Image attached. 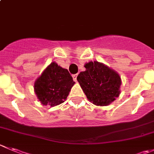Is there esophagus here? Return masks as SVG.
Returning a JSON list of instances; mask_svg holds the SVG:
<instances>
[{"mask_svg":"<svg viewBox=\"0 0 154 154\" xmlns=\"http://www.w3.org/2000/svg\"><path fill=\"white\" fill-rule=\"evenodd\" d=\"M77 74H73V75H72V77H73V79H74V81H77Z\"/></svg>","mask_w":154,"mask_h":154,"instance_id":"esophagus-1","label":"esophagus"}]
</instances>
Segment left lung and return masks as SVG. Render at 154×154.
I'll list each match as a JSON object with an SVG mask.
<instances>
[{
	"label": "left lung",
	"instance_id": "obj_1",
	"mask_svg": "<svg viewBox=\"0 0 154 154\" xmlns=\"http://www.w3.org/2000/svg\"><path fill=\"white\" fill-rule=\"evenodd\" d=\"M84 67L86 71L80 72L77 80L89 101L106 106L119 96L121 79L117 72L97 61L88 62Z\"/></svg>",
	"mask_w": 154,
	"mask_h": 154
}]
</instances>
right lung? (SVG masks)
<instances>
[{
    "label": "right lung",
    "instance_id": "obj_1",
    "mask_svg": "<svg viewBox=\"0 0 154 154\" xmlns=\"http://www.w3.org/2000/svg\"><path fill=\"white\" fill-rule=\"evenodd\" d=\"M74 83L68 70L52 62L36 80L34 92L41 104L54 107L65 101Z\"/></svg>",
    "mask_w": 154,
    "mask_h": 154
}]
</instances>
